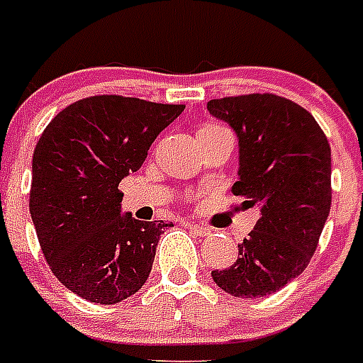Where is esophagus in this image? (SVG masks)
<instances>
[{
    "instance_id": "1",
    "label": "esophagus",
    "mask_w": 363,
    "mask_h": 363,
    "mask_svg": "<svg viewBox=\"0 0 363 363\" xmlns=\"http://www.w3.org/2000/svg\"><path fill=\"white\" fill-rule=\"evenodd\" d=\"M188 228L192 232H196V236H209L211 234V228L207 225H198V223H194V220H188Z\"/></svg>"
}]
</instances>
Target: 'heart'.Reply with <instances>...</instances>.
Segmentation results:
<instances>
[{
	"label": "heart",
	"instance_id": "1",
	"mask_svg": "<svg viewBox=\"0 0 363 363\" xmlns=\"http://www.w3.org/2000/svg\"><path fill=\"white\" fill-rule=\"evenodd\" d=\"M207 127H217V125H207Z\"/></svg>",
	"mask_w": 363,
	"mask_h": 363
}]
</instances>
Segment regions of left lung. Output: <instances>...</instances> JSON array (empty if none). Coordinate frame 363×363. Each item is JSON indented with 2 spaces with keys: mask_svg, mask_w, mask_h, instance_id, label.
Segmentation results:
<instances>
[{
  "mask_svg": "<svg viewBox=\"0 0 363 363\" xmlns=\"http://www.w3.org/2000/svg\"><path fill=\"white\" fill-rule=\"evenodd\" d=\"M240 138V207H259V220L230 268L211 276L232 297H264L308 267L331 209V148L314 116L272 95L207 102ZM238 209V206H236Z\"/></svg>",
  "mask_w": 363,
  "mask_h": 363,
  "instance_id": "8db88e82",
  "label": "left lung"
}]
</instances>
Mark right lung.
Segmentation results:
<instances>
[{
	"mask_svg": "<svg viewBox=\"0 0 363 363\" xmlns=\"http://www.w3.org/2000/svg\"><path fill=\"white\" fill-rule=\"evenodd\" d=\"M184 104L96 95L66 106L32 157L30 215L51 272L85 301L116 304L145 286L173 223L121 215L120 182L140 169Z\"/></svg>",
	"mask_w": 363,
	"mask_h": 363,
	"instance_id": "add662e5",
	"label": "right lung"
}]
</instances>
